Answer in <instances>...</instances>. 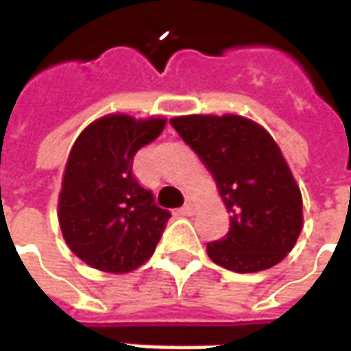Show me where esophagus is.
Masks as SVG:
<instances>
[{
	"label": "esophagus",
	"mask_w": 351,
	"mask_h": 351,
	"mask_svg": "<svg viewBox=\"0 0 351 351\" xmlns=\"http://www.w3.org/2000/svg\"><path fill=\"white\" fill-rule=\"evenodd\" d=\"M178 213L182 214V216H191V214L195 213V203L191 201V199H188L186 203H184V206L178 210Z\"/></svg>",
	"instance_id": "1"
}]
</instances>
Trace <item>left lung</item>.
<instances>
[{"instance_id": "1", "label": "left lung", "mask_w": 351, "mask_h": 351, "mask_svg": "<svg viewBox=\"0 0 351 351\" xmlns=\"http://www.w3.org/2000/svg\"><path fill=\"white\" fill-rule=\"evenodd\" d=\"M213 175L229 233L206 244L214 263L233 272L271 269L293 250L302 229V195L284 154L263 125L239 114L171 118Z\"/></svg>"}]
</instances>
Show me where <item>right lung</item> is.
<instances>
[{"mask_svg": "<svg viewBox=\"0 0 351 351\" xmlns=\"http://www.w3.org/2000/svg\"><path fill=\"white\" fill-rule=\"evenodd\" d=\"M163 116H101L71 146L58 195V221L69 250L86 265L123 274L152 258L171 218L131 173L133 158L160 137Z\"/></svg>", "mask_w": 351, "mask_h": 351, "instance_id": "1", "label": "right lung"}]
</instances>
